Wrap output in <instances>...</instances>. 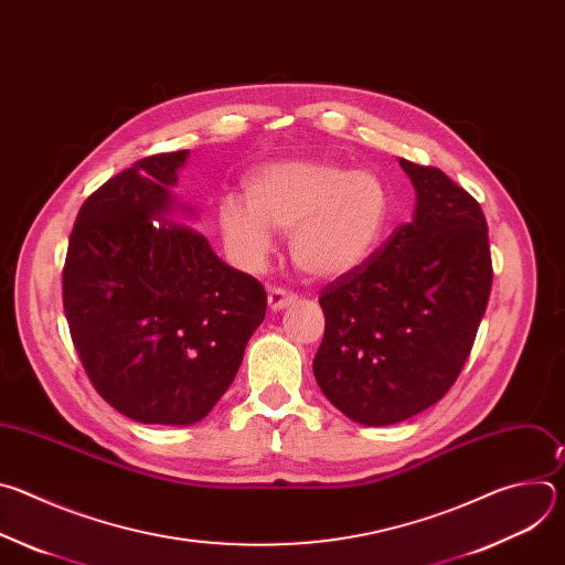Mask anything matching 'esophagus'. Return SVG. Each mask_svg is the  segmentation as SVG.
<instances>
[{
	"mask_svg": "<svg viewBox=\"0 0 565 565\" xmlns=\"http://www.w3.org/2000/svg\"><path fill=\"white\" fill-rule=\"evenodd\" d=\"M295 299H297V295L286 290V288H279V286H270L268 288V306H270V310H281V308L295 303Z\"/></svg>",
	"mask_w": 565,
	"mask_h": 565,
	"instance_id": "34e87169",
	"label": "esophagus"
}]
</instances>
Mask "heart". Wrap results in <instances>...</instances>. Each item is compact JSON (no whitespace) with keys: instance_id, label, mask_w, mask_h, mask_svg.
Returning <instances> with one entry per match:
<instances>
[{"instance_id":"1","label":"heart","mask_w":565,"mask_h":565,"mask_svg":"<svg viewBox=\"0 0 565 565\" xmlns=\"http://www.w3.org/2000/svg\"><path fill=\"white\" fill-rule=\"evenodd\" d=\"M246 201L225 199L218 225L232 257L250 270L273 253V232H290L295 266L315 279H338L362 266L384 238L393 203L373 170L324 160H281L259 168Z\"/></svg>"}]
</instances>
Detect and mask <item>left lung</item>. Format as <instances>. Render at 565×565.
Here are the masks:
<instances>
[{"instance_id": "left-lung-1", "label": "left lung", "mask_w": 565, "mask_h": 565, "mask_svg": "<svg viewBox=\"0 0 565 565\" xmlns=\"http://www.w3.org/2000/svg\"><path fill=\"white\" fill-rule=\"evenodd\" d=\"M399 168L416 188L414 221L319 292L327 329L312 360L315 380L366 427L407 420L451 388L494 275L478 201L438 168L405 158Z\"/></svg>"}]
</instances>
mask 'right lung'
Masks as SVG:
<instances>
[{"instance_id": "add662e5", "label": "right lung", "mask_w": 565, "mask_h": 565, "mask_svg": "<svg viewBox=\"0 0 565 565\" xmlns=\"http://www.w3.org/2000/svg\"><path fill=\"white\" fill-rule=\"evenodd\" d=\"M188 149L145 156L77 212L62 270L73 347L96 391L142 425H192L232 384L264 286L170 218Z\"/></svg>"}]
</instances>
